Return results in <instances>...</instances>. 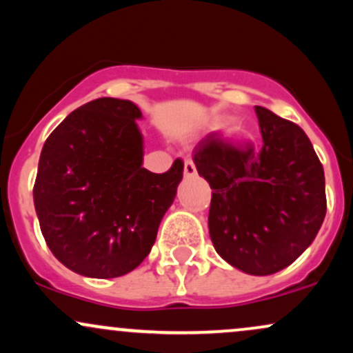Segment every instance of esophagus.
<instances>
[{"instance_id":"esophagus-1","label":"esophagus","mask_w":353,"mask_h":353,"mask_svg":"<svg viewBox=\"0 0 353 353\" xmlns=\"http://www.w3.org/2000/svg\"><path fill=\"white\" fill-rule=\"evenodd\" d=\"M196 164H194V161H190V159H188L184 163V176L185 177H192V176H196Z\"/></svg>"}]
</instances>
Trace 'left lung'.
Returning <instances> with one entry per match:
<instances>
[{"mask_svg":"<svg viewBox=\"0 0 353 353\" xmlns=\"http://www.w3.org/2000/svg\"><path fill=\"white\" fill-rule=\"evenodd\" d=\"M262 145L216 132L194 149L209 182V234L217 254L250 275L290 265L317 236L327 212L325 176L302 128L255 106Z\"/></svg>","mask_w":353,"mask_h":353,"instance_id":"left-lung-1","label":"left lung"}]
</instances>
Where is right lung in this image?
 Listing matches in <instances>:
<instances>
[{
    "label": "right lung",
    "mask_w": 353,
    "mask_h": 353,
    "mask_svg": "<svg viewBox=\"0 0 353 353\" xmlns=\"http://www.w3.org/2000/svg\"><path fill=\"white\" fill-rule=\"evenodd\" d=\"M143 116L128 99L99 98L72 111L43 145L33 197L43 237L72 272L112 279L151 252L184 163L143 168Z\"/></svg>",
    "instance_id": "obj_1"
}]
</instances>
